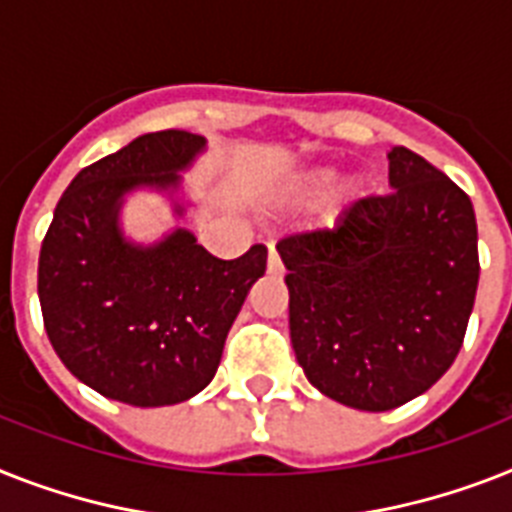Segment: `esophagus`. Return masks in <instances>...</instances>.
Listing matches in <instances>:
<instances>
[{
  "label": "esophagus",
  "mask_w": 512,
  "mask_h": 512,
  "mask_svg": "<svg viewBox=\"0 0 512 512\" xmlns=\"http://www.w3.org/2000/svg\"><path fill=\"white\" fill-rule=\"evenodd\" d=\"M284 270V265H281V257H278V252L273 247L268 249V273H273V276H278Z\"/></svg>",
  "instance_id": "1"
}]
</instances>
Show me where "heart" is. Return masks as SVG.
I'll use <instances>...</instances> for the list:
<instances>
[{
  "label": "heart",
  "instance_id": "b5f03b06",
  "mask_svg": "<svg viewBox=\"0 0 512 512\" xmlns=\"http://www.w3.org/2000/svg\"><path fill=\"white\" fill-rule=\"evenodd\" d=\"M336 170L328 168V165H315V168H305L299 173H292L286 178L284 184L276 186L270 191V197L276 202H286V205H307V202H315L321 199L331 184H334ZM365 197V181L360 176H352L347 181L336 186L326 199V207H323V223L326 226H336L339 220L347 218L350 210H355L360 205V199Z\"/></svg>",
  "mask_w": 512,
  "mask_h": 512
}]
</instances>
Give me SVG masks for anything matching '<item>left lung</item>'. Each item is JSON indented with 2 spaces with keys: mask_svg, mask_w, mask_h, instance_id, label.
I'll return each instance as SVG.
<instances>
[{
  "mask_svg": "<svg viewBox=\"0 0 512 512\" xmlns=\"http://www.w3.org/2000/svg\"><path fill=\"white\" fill-rule=\"evenodd\" d=\"M386 157L392 194L276 247L297 363L318 392L368 413L415 400L447 373L479 286L468 194L410 149Z\"/></svg>",
  "mask_w": 512,
  "mask_h": 512,
  "instance_id": "obj_1",
  "label": "left lung"
}]
</instances>
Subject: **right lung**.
I'll return each instance as SVG.
<instances>
[{
    "label": "right lung",
    "mask_w": 512,
    "mask_h": 512,
    "mask_svg": "<svg viewBox=\"0 0 512 512\" xmlns=\"http://www.w3.org/2000/svg\"><path fill=\"white\" fill-rule=\"evenodd\" d=\"M205 136L157 131L83 168L54 207L39 255V302L49 342L78 381L107 400L162 407L191 400L220 365L223 344L268 249L218 260L176 226L157 242L126 236L136 191L191 207L184 176Z\"/></svg>",
    "instance_id": "add662e5"
}]
</instances>
